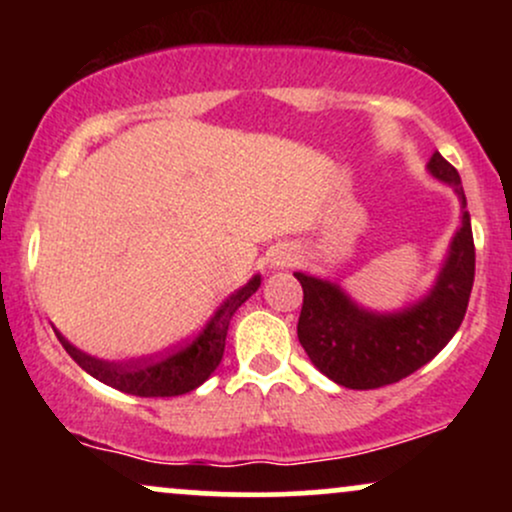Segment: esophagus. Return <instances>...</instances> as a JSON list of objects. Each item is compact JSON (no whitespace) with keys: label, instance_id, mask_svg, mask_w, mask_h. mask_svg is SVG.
I'll return each mask as SVG.
<instances>
[{"label":"esophagus","instance_id":"1","mask_svg":"<svg viewBox=\"0 0 512 512\" xmlns=\"http://www.w3.org/2000/svg\"><path fill=\"white\" fill-rule=\"evenodd\" d=\"M296 260V252H293L291 248H279L272 255V267H276V269H281V267H289V264Z\"/></svg>","mask_w":512,"mask_h":512}]
</instances>
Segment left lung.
Instances as JSON below:
<instances>
[{
  "mask_svg": "<svg viewBox=\"0 0 512 512\" xmlns=\"http://www.w3.org/2000/svg\"><path fill=\"white\" fill-rule=\"evenodd\" d=\"M433 178L460 197L462 223L452 238L436 284L419 303L399 313H373L351 301L337 284L296 272L303 286L298 342L320 373L349 390L399 383L426 366L460 330L474 284V238L460 173L433 154Z\"/></svg>",
  "mask_w": 512,
  "mask_h": 512,
  "instance_id": "1",
  "label": "left lung"
}]
</instances>
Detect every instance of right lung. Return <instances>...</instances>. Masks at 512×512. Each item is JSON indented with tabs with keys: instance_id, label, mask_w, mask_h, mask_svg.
<instances>
[{
	"instance_id": "right-lung-1",
	"label": "right lung",
	"mask_w": 512,
	"mask_h": 512,
	"mask_svg": "<svg viewBox=\"0 0 512 512\" xmlns=\"http://www.w3.org/2000/svg\"><path fill=\"white\" fill-rule=\"evenodd\" d=\"M260 281V276H252L243 289H238L233 296H228L221 303V308L207 322V327L199 332V337L192 339L190 344L178 346V349H170L168 354L158 358H139V361L129 363L103 361V358L88 356L86 351L76 349L57 330L55 334L64 346V351L88 375H93V378L101 380L105 385L115 387V390L137 397L185 395V392H192L195 387L202 385L221 363L231 317L240 305L248 301L252 293L260 289Z\"/></svg>"
}]
</instances>
